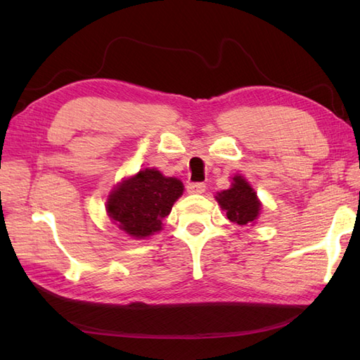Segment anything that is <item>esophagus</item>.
Masks as SVG:
<instances>
[{
    "label": "esophagus",
    "instance_id": "obj_1",
    "mask_svg": "<svg viewBox=\"0 0 360 360\" xmlns=\"http://www.w3.org/2000/svg\"><path fill=\"white\" fill-rule=\"evenodd\" d=\"M205 191L204 183H189L188 184V192L189 193H202Z\"/></svg>",
    "mask_w": 360,
    "mask_h": 360
}]
</instances>
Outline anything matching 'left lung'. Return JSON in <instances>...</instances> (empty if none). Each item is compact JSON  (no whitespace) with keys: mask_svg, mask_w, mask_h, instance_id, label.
<instances>
[{"mask_svg":"<svg viewBox=\"0 0 360 360\" xmlns=\"http://www.w3.org/2000/svg\"><path fill=\"white\" fill-rule=\"evenodd\" d=\"M233 180V186L228 191L217 193L216 200L226 212V217L231 222L237 225L254 222L261 207L257 200V193L243 177L236 176Z\"/></svg>","mask_w":360,"mask_h":360,"instance_id":"8db88e82","label":"left lung"}]
</instances>
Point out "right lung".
Returning a JSON list of instances; mask_svg holds the SVG:
<instances>
[{
    "label": "right lung",
    "instance_id": "right-lung-1",
    "mask_svg": "<svg viewBox=\"0 0 360 360\" xmlns=\"http://www.w3.org/2000/svg\"><path fill=\"white\" fill-rule=\"evenodd\" d=\"M183 193V183L174 177H163L158 169H141L124 180L110 195L108 213L120 230L143 238L160 231L162 219Z\"/></svg>",
    "mask_w": 360,
    "mask_h": 360
}]
</instances>
